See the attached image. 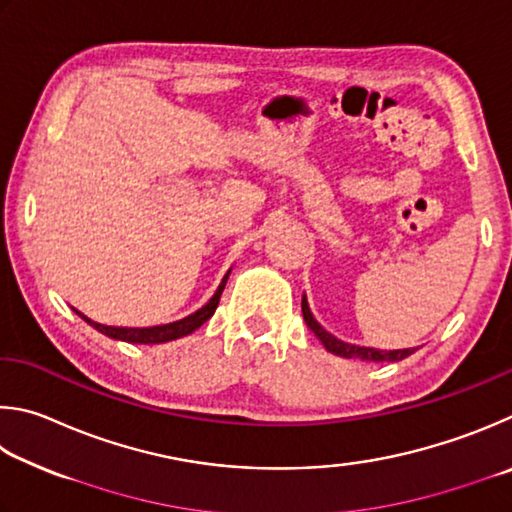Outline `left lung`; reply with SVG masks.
<instances>
[{"label": "left lung", "instance_id": "left-lung-1", "mask_svg": "<svg viewBox=\"0 0 512 512\" xmlns=\"http://www.w3.org/2000/svg\"><path fill=\"white\" fill-rule=\"evenodd\" d=\"M301 312H303V319H306L308 328L312 330L319 337V342L326 346V351L335 353L339 357H346V360H364V362H400L414 353V348H398V351H380V348H369V346H355V344H348L342 342V339H337L335 335H330L326 328L319 326V321L312 317L310 306H308V299L306 294H303V301H301Z\"/></svg>", "mask_w": 512, "mask_h": 512}]
</instances>
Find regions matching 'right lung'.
Here are the masks:
<instances>
[{"mask_svg":"<svg viewBox=\"0 0 512 512\" xmlns=\"http://www.w3.org/2000/svg\"><path fill=\"white\" fill-rule=\"evenodd\" d=\"M229 274H231V270L224 274L222 283L218 285V290H215V294L209 299V303H206V306H202L200 310L193 312V315H188V317L179 319V321H173V324L150 326V328H121V326L96 324V321L85 317L83 312H78V310H76V315L83 317L89 326L98 330V333H103V335L112 337V339H119V342H128V344H164V342H173V339L191 335L193 330H197V328L204 324V321H209L213 317V312H215V308H218V303H220L224 285H227Z\"/></svg>","mask_w":512,"mask_h":512,"instance_id":"right-lung-1","label":"right lung"}]
</instances>
